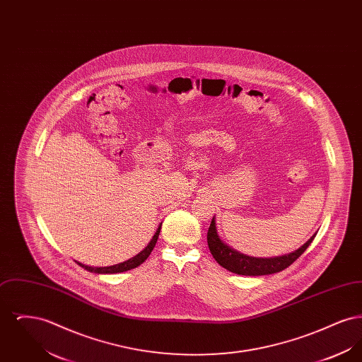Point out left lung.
Returning <instances> with one entry per match:
<instances>
[{
  "label": "left lung",
  "instance_id": "obj_1",
  "mask_svg": "<svg viewBox=\"0 0 362 362\" xmlns=\"http://www.w3.org/2000/svg\"><path fill=\"white\" fill-rule=\"evenodd\" d=\"M315 236L316 233L304 245H301L298 250H296L294 252H291L288 255L276 257V258H254V257L240 254L236 250L226 245L217 233L216 220L213 217L211 224L207 230V245L213 258L216 259L217 263L226 270L240 276H267V274L279 273L286 267H289L293 262L298 257H301V254L310 247Z\"/></svg>",
  "mask_w": 362,
  "mask_h": 362
}]
</instances>
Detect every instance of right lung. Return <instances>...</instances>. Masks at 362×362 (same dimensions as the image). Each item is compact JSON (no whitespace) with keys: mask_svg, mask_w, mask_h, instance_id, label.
<instances>
[{"mask_svg":"<svg viewBox=\"0 0 362 362\" xmlns=\"http://www.w3.org/2000/svg\"><path fill=\"white\" fill-rule=\"evenodd\" d=\"M160 229H161V225L157 228L156 230L155 236L152 238V240L149 241V244L138 254L136 257H133L126 262H122L119 264H114V266H108V267H92V266H86L80 262H77L81 267H84L88 272L90 273H96V274H115V273H123V272H127V270H132V269H136L137 266H139L141 263H144L148 257L151 255V252L153 251L155 248L156 243L158 239V235H160Z\"/></svg>","mask_w":362,"mask_h":362,"instance_id":"1","label":"right lung"}]
</instances>
